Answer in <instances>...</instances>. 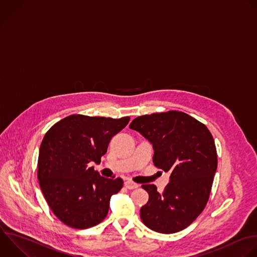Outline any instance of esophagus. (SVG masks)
I'll return each mask as SVG.
<instances>
[{"label":"esophagus","instance_id":"esophagus-1","mask_svg":"<svg viewBox=\"0 0 257 257\" xmlns=\"http://www.w3.org/2000/svg\"><path fill=\"white\" fill-rule=\"evenodd\" d=\"M124 186H125L127 189H129V190H133V189L138 188V184L133 183L132 181H126V182L124 183Z\"/></svg>","mask_w":257,"mask_h":257}]
</instances>
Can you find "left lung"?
I'll list each match as a JSON object with an SVG mask.
<instances>
[{"label": "left lung", "mask_w": 257, "mask_h": 257, "mask_svg": "<svg viewBox=\"0 0 257 257\" xmlns=\"http://www.w3.org/2000/svg\"><path fill=\"white\" fill-rule=\"evenodd\" d=\"M129 128L153 147V163L169 172L162 193L143 185L149 199L140 217L149 229L172 234L191 225L205 209L217 169V151L209 129L184 112L168 111L135 118Z\"/></svg>", "instance_id": "8db88e82"}]
</instances>
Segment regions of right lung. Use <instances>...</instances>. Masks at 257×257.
Returning a JSON list of instances; mask_svg holds the SVG:
<instances>
[{
    "label": "right lung",
    "instance_id": "1",
    "mask_svg": "<svg viewBox=\"0 0 257 257\" xmlns=\"http://www.w3.org/2000/svg\"><path fill=\"white\" fill-rule=\"evenodd\" d=\"M129 120L70 115L46 132L37 177L47 204L65 225L87 229L106 218L111 197L122 189L123 181L101 177L89 163L101 162L110 140Z\"/></svg>",
    "mask_w": 257,
    "mask_h": 257
}]
</instances>
